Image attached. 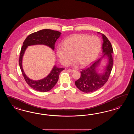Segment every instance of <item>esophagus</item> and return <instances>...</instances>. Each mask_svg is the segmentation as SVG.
<instances>
[{"label":"esophagus","instance_id":"34e87169","mask_svg":"<svg viewBox=\"0 0 134 134\" xmlns=\"http://www.w3.org/2000/svg\"><path fill=\"white\" fill-rule=\"evenodd\" d=\"M69 71L71 72V73H73V72H75L76 71L75 70H73V69H69Z\"/></svg>","mask_w":134,"mask_h":134}]
</instances>
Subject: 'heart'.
Wrapping results in <instances>:
<instances>
[{"mask_svg":"<svg viewBox=\"0 0 134 134\" xmlns=\"http://www.w3.org/2000/svg\"><path fill=\"white\" fill-rule=\"evenodd\" d=\"M101 49V42L97 37L76 34L66 38L62 45L57 47V53L63 65H68L73 55L76 63L85 66L96 59Z\"/></svg>","mask_w":134,"mask_h":134,"instance_id":"obj_1","label":"heart"}]
</instances>
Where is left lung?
Instances as JSON below:
<instances>
[{"mask_svg":"<svg viewBox=\"0 0 134 134\" xmlns=\"http://www.w3.org/2000/svg\"><path fill=\"white\" fill-rule=\"evenodd\" d=\"M102 36L103 40L102 49L104 54L101 58L107 57L108 63L105 71L102 74L98 73L96 70L101 58L94 62L89 67L82 69L81 72V77L75 81V85L78 89L85 93H91L101 88L108 81L113 69V49L107 37L103 34H102Z\"/></svg>","mask_w":134,"mask_h":134,"instance_id":"obj_1","label":"left lung"}]
</instances>
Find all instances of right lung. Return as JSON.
I'll return each instance as SVG.
<instances>
[{
  "label": "right lung",
  "instance_id": "obj_1",
  "mask_svg": "<svg viewBox=\"0 0 134 134\" xmlns=\"http://www.w3.org/2000/svg\"><path fill=\"white\" fill-rule=\"evenodd\" d=\"M61 34L57 30L45 29L30 34L26 37L23 43L24 45L21 49L19 58L20 70L26 83L33 89L38 91L45 92L52 89L58 80L59 74L64 69L59 68L54 66L47 77L38 81L32 80L26 76L23 69L22 59L24 52L29 46L35 45H46L53 50L55 42Z\"/></svg>",
  "mask_w": 134,
  "mask_h": 134
}]
</instances>
